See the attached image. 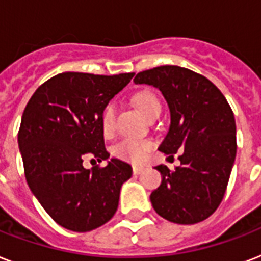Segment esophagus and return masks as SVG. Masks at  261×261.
<instances>
[{"label": "esophagus", "mask_w": 261, "mask_h": 261, "mask_svg": "<svg viewBox=\"0 0 261 261\" xmlns=\"http://www.w3.org/2000/svg\"><path fill=\"white\" fill-rule=\"evenodd\" d=\"M143 171H145V168L142 167H133V172H134V174H141Z\"/></svg>", "instance_id": "obj_1"}]
</instances>
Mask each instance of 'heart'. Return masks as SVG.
Returning a JSON list of instances; mask_svg holds the SVG:
<instances>
[{
  "instance_id": "obj_1",
  "label": "heart",
  "mask_w": 261,
  "mask_h": 261,
  "mask_svg": "<svg viewBox=\"0 0 261 261\" xmlns=\"http://www.w3.org/2000/svg\"><path fill=\"white\" fill-rule=\"evenodd\" d=\"M134 101L139 111L142 112L147 119H150L153 115L161 114V104L154 93L151 92H141L134 97ZM116 114H118V104L116 102H110L107 104L101 114V130L106 135L111 134L115 128V120H116ZM151 145L149 142H139L135 139H123L114 147V154L118 159L126 160L130 163H142L145 159V154L150 150Z\"/></svg>"
}]
</instances>
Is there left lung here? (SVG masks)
I'll use <instances>...</instances> for the list:
<instances>
[{"mask_svg": "<svg viewBox=\"0 0 261 261\" xmlns=\"http://www.w3.org/2000/svg\"><path fill=\"white\" fill-rule=\"evenodd\" d=\"M134 84L157 88L169 107L171 124L159 150L181 151L180 167L173 172L163 164L154 167L163 180L151 192V206L173 223L202 222L222 202L234 165L233 111L210 80L184 67L168 65L141 71Z\"/></svg>", "mask_w": 261, "mask_h": 261, "instance_id": "left-lung-1", "label": "left lung"}]
</instances>
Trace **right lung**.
<instances>
[{"label":"right lung","instance_id":"right-lung-1","mask_svg":"<svg viewBox=\"0 0 261 261\" xmlns=\"http://www.w3.org/2000/svg\"><path fill=\"white\" fill-rule=\"evenodd\" d=\"M133 77L61 73L40 85L24 110L17 139L27 182L47 214L67 230L97 229L118 210L133 168L122 160L108 161L100 120ZM87 155L107 159V167L85 170Z\"/></svg>","mask_w":261,"mask_h":261}]
</instances>
